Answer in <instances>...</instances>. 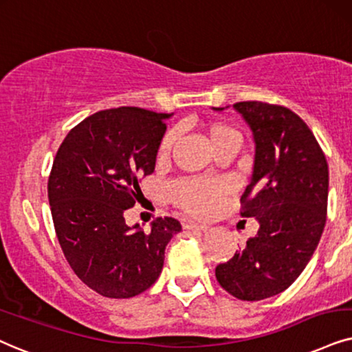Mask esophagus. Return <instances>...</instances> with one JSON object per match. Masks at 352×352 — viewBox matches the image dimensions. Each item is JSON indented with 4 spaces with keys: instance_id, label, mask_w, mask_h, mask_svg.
<instances>
[{
    "instance_id": "esophagus-1",
    "label": "esophagus",
    "mask_w": 352,
    "mask_h": 352,
    "mask_svg": "<svg viewBox=\"0 0 352 352\" xmlns=\"http://www.w3.org/2000/svg\"><path fill=\"white\" fill-rule=\"evenodd\" d=\"M184 229H186V230H203V232H206V230L209 229V226H206V224H197V222L185 221L184 222Z\"/></svg>"
}]
</instances>
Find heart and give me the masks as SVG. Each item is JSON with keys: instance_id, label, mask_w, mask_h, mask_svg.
Returning a JSON list of instances; mask_svg holds the SVG:
<instances>
[{"instance_id": "heart-1", "label": "heart", "mask_w": 352, "mask_h": 352, "mask_svg": "<svg viewBox=\"0 0 352 352\" xmlns=\"http://www.w3.org/2000/svg\"><path fill=\"white\" fill-rule=\"evenodd\" d=\"M208 140L212 149L221 144L228 143H242V136L235 130L232 124L226 122H214L206 126ZM175 133L168 131L164 135L159 144V155L167 157L170 153ZM228 193V185L219 180H203V179H184L173 182L167 186V197L170 201L180 208L182 211L188 212L191 216L208 217L216 211L221 199Z\"/></svg>"}]
</instances>
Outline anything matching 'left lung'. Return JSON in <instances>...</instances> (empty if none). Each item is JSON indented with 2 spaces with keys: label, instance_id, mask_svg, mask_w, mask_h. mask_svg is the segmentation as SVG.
Here are the masks:
<instances>
[{
  "label": "left lung",
  "instance_id": "1",
  "mask_svg": "<svg viewBox=\"0 0 352 352\" xmlns=\"http://www.w3.org/2000/svg\"><path fill=\"white\" fill-rule=\"evenodd\" d=\"M234 109L255 141L240 216L255 217L260 229L216 266V279L240 300H261L286 291L318 245L327 222L328 164L314 133L292 110L258 100L237 102Z\"/></svg>",
  "mask_w": 352,
  "mask_h": 352
}]
</instances>
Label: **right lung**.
Here are the masks:
<instances>
[{
    "label": "right lung",
    "instance_id": "1",
    "mask_svg": "<svg viewBox=\"0 0 352 352\" xmlns=\"http://www.w3.org/2000/svg\"><path fill=\"white\" fill-rule=\"evenodd\" d=\"M168 113L138 107L100 110L71 130L48 177L53 224L78 278L112 299H130L161 274L167 243L180 222L157 217L151 232L124 222L143 197L141 177L155 167Z\"/></svg>",
    "mask_w": 352,
    "mask_h": 352
}]
</instances>
